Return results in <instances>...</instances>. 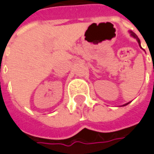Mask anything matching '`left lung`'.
Masks as SVG:
<instances>
[{
    "instance_id": "left-lung-1",
    "label": "left lung",
    "mask_w": 154,
    "mask_h": 154,
    "mask_svg": "<svg viewBox=\"0 0 154 154\" xmlns=\"http://www.w3.org/2000/svg\"><path fill=\"white\" fill-rule=\"evenodd\" d=\"M131 35H132V36H133L134 38H135L137 39V41H138V43H139L140 46V39L138 38V37H137V36H136V35H135V34H134V33L132 32H131ZM126 104H127V103H126ZM126 104H124V105H126Z\"/></svg>"
}]
</instances>
